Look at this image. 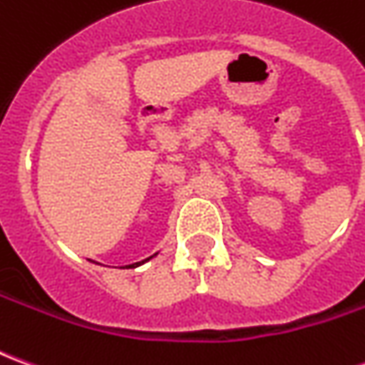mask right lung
<instances>
[{"label": "right lung", "instance_id": "right-lung-1", "mask_svg": "<svg viewBox=\"0 0 365 365\" xmlns=\"http://www.w3.org/2000/svg\"><path fill=\"white\" fill-rule=\"evenodd\" d=\"M154 256H156V254H154ZM154 256H150V258H154ZM150 258H146V260H143V262H136V264H130V266H127V268H136V266H143L144 262H148Z\"/></svg>", "mask_w": 365, "mask_h": 365}]
</instances>
